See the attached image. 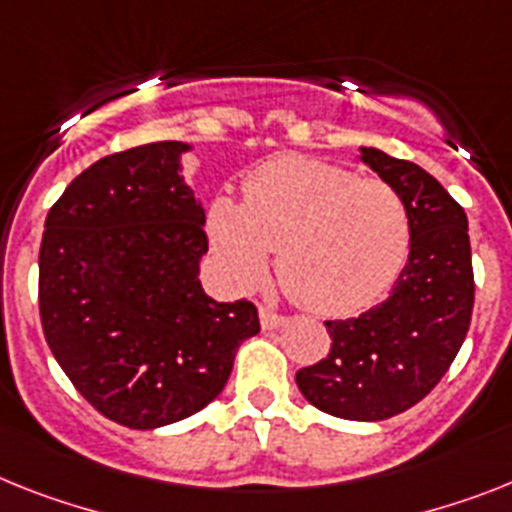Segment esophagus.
<instances>
[{
    "mask_svg": "<svg viewBox=\"0 0 512 512\" xmlns=\"http://www.w3.org/2000/svg\"><path fill=\"white\" fill-rule=\"evenodd\" d=\"M283 322H286V317L278 315L276 309L260 307V325H263L265 330H276V328H281Z\"/></svg>",
    "mask_w": 512,
    "mask_h": 512,
    "instance_id": "1",
    "label": "esophagus"
}]
</instances>
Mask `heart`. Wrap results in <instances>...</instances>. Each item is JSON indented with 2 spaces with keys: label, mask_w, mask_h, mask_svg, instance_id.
I'll return each mask as SVG.
<instances>
[{
  "label": "heart",
  "mask_w": 512,
  "mask_h": 512,
  "mask_svg": "<svg viewBox=\"0 0 512 512\" xmlns=\"http://www.w3.org/2000/svg\"><path fill=\"white\" fill-rule=\"evenodd\" d=\"M208 234L236 289L263 281L270 249H278L286 291L333 317L380 302L411 244L409 213L390 184L304 156L273 158L252 171L244 203L216 197Z\"/></svg>",
  "instance_id": "1"
}]
</instances>
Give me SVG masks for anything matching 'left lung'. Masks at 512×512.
Masks as SVG:
<instances>
[{
    "instance_id": "left-lung-1",
    "label": "left lung",
    "mask_w": 512,
    "mask_h": 512,
    "mask_svg": "<svg viewBox=\"0 0 512 512\" xmlns=\"http://www.w3.org/2000/svg\"><path fill=\"white\" fill-rule=\"evenodd\" d=\"M362 161L401 195L409 213V263L382 304L328 320L330 351L296 372L315 409L351 422L403 414L435 388L461 351L474 309L466 213L422 166L377 148Z\"/></svg>"
}]
</instances>
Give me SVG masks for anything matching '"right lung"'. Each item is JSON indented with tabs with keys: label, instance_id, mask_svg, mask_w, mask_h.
I'll return each instance as SVG.
<instances>
[{
	"label": "right lung",
	"instance_id": "right-lung-1",
	"mask_svg": "<svg viewBox=\"0 0 512 512\" xmlns=\"http://www.w3.org/2000/svg\"><path fill=\"white\" fill-rule=\"evenodd\" d=\"M187 150L166 140L96 161L51 205L41 239L51 354L93 409L130 429L205 409L260 333L255 304L216 302L197 278L208 236L182 176Z\"/></svg>",
	"mask_w": 512,
	"mask_h": 512
}]
</instances>
